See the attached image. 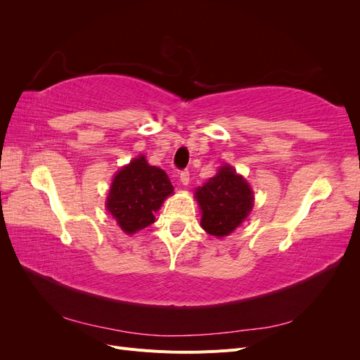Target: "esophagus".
I'll list each match as a JSON object with an SVG mask.
<instances>
[{
    "mask_svg": "<svg viewBox=\"0 0 360 360\" xmlns=\"http://www.w3.org/2000/svg\"><path fill=\"white\" fill-rule=\"evenodd\" d=\"M180 181L186 186V184H189V171H181L180 172Z\"/></svg>",
    "mask_w": 360,
    "mask_h": 360,
    "instance_id": "1",
    "label": "esophagus"
}]
</instances>
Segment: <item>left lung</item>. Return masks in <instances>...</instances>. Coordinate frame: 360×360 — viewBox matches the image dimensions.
<instances>
[{
  "label": "left lung",
  "instance_id": "obj_1",
  "mask_svg": "<svg viewBox=\"0 0 360 360\" xmlns=\"http://www.w3.org/2000/svg\"><path fill=\"white\" fill-rule=\"evenodd\" d=\"M195 198L201 207V226L216 237L231 234L254 207L249 183L228 163L204 186L195 189Z\"/></svg>",
  "mask_w": 360,
  "mask_h": 360
}]
</instances>
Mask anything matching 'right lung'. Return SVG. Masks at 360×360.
I'll list each match as a JSON object with an SVG mask.
<instances>
[{"mask_svg":"<svg viewBox=\"0 0 360 360\" xmlns=\"http://www.w3.org/2000/svg\"><path fill=\"white\" fill-rule=\"evenodd\" d=\"M172 192L167 172L141 155L115 174L106 209L126 234H135L155 222V213Z\"/></svg>","mask_w":360,"mask_h":360,"instance_id":"right-lung-1","label":"right lung"}]
</instances>
